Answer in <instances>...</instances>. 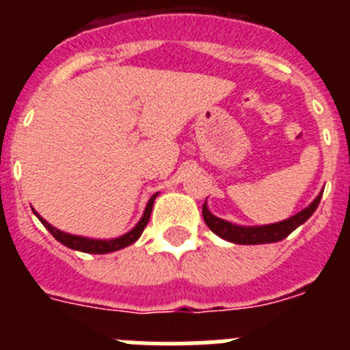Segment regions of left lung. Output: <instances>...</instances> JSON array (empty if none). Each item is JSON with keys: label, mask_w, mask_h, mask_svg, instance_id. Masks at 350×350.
Segmentation results:
<instances>
[{"label": "left lung", "mask_w": 350, "mask_h": 350, "mask_svg": "<svg viewBox=\"0 0 350 350\" xmlns=\"http://www.w3.org/2000/svg\"><path fill=\"white\" fill-rule=\"evenodd\" d=\"M321 196H323V194H319V196L315 198L314 202H312L307 208L298 212L296 215H293V217L286 219V221L275 222V224L268 226H254V228L231 224V222L215 217V215L210 213V210L206 208V203H203L202 212L206 226H208L210 230L217 234V237L224 238L228 242L240 243V245H259V243L280 242V240H284L286 237H289L298 226H301L303 222L307 221L312 213L315 212V208L319 206Z\"/></svg>", "instance_id": "1"}]
</instances>
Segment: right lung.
<instances>
[{
  "mask_svg": "<svg viewBox=\"0 0 350 350\" xmlns=\"http://www.w3.org/2000/svg\"><path fill=\"white\" fill-rule=\"evenodd\" d=\"M156 196H157V193L152 194V198L148 200L147 208H145L144 217L140 219V222H138V224L135 226V228H133L129 233L122 234V237H119V238H113V240H92V238H83V237H75V234H68V233H64V231H59L57 228H54V226L49 224L45 219L40 217L35 210H33V212H35L36 217L42 221V224L45 226L49 231H51L52 237H54L57 242L63 243V245L70 247V249L80 250V252H88V254H107V252H113V250L124 249V247L131 245L133 242H137L138 238H140V234L144 233L148 219H150V212H152V205H154V200H156Z\"/></svg>",
  "mask_w": 350,
  "mask_h": 350,
  "instance_id": "obj_1",
  "label": "right lung"
}]
</instances>
